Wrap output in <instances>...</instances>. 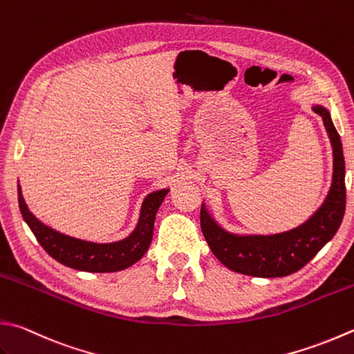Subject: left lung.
I'll return each instance as SVG.
<instances>
[{"instance_id": "1", "label": "left lung", "mask_w": 354, "mask_h": 354, "mask_svg": "<svg viewBox=\"0 0 354 354\" xmlns=\"http://www.w3.org/2000/svg\"><path fill=\"white\" fill-rule=\"evenodd\" d=\"M313 111L324 120L333 146V183L315 214L297 228L272 236H237L211 218L205 205L200 226L211 251L225 266L252 277H285L299 271L335 237L345 214V162L341 137L322 106Z\"/></svg>"}]
</instances>
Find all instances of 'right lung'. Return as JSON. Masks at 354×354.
Wrapping results in <instances>:
<instances>
[{"mask_svg": "<svg viewBox=\"0 0 354 354\" xmlns=\"http://www.w3.org/2000/svg\"><path fill=\"white\" fill-rule=\"evenodd\" d=\"M169 189H160L145 198L137 228L129 237L114 243H94L86 240L64 236L49 228L32 214L26 205L21 188L18 185V203L24 222L29 225L33 236L44 251L57 262L69 268L89 272H112L128 268L148 251L152 232H154L156 214Z\"/></svg>", "mask_w": 354, "mask_h": 354, "instance_id": "right-lung-1", "label": "right lung"}]
</instances>
